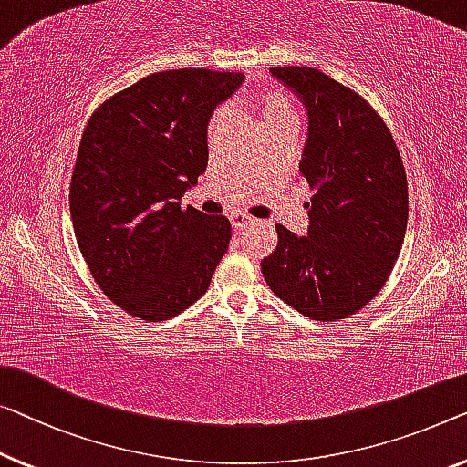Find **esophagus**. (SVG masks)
Listing matches in <instances>:
<instances>
[{"instance_id": "34e87169", "label": "esophagus", "mask_w": 467, "mask_h": 467, "mask_svg": "<svg viewBox=\"0 0 467 467\" xmlns=\"http://www.w3.org/2000/svg\"><path fill=\"white\" fill-rule=\"evenodd\" d=\"M231 224L234 231H243V228H247L249 224H252V218H249V215H243V213H233Z\"/></svg>"}]
</instances>
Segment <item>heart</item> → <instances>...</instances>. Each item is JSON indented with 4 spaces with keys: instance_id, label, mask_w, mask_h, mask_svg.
Returning <instances> with one entry per match:
<instances>
[{
    "instance_id": "b5f03b06",
    "label": "heart",
    "mask_w": 467,
    "mask_h": 467,
    "mask_svg": "<svg viewBox=\"0 0 467 467\" xmlns=\"http://www.w3.org/2000/svg\"><path fill=\"white\" fill-rule=\"evenodd\" d=\"M249 100H252V107L257 110V115H260L264 130L273 128V125L297 123V113L294 104H291V100L283 92H278V89H255V92L249 96ZM222 121H224V110H215L210 123H207V136H210V140L215 131H218Z\"/></svg>"
}]
</instances>
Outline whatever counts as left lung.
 Here are the masks:
<instances>
[{"instance_id":"1","label":"left lung","mask_w":467,"mask_h":467,"mask_svg":"<svg viewBox=\"0 0 467 467\" xmlns=\"http://www.w3.org/2000/svg\"><path fill=\"white\" fill-rule=\"evenodd\" d=\"M308 110L300 171L315 191L308 234L276 224L262 260L268 287L312 321L358 312L384 287L407 231V173L378 110L354 89L310 67H273Z\"/></svg>"}]
</instances>
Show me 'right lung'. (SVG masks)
<instances>
[{"label": "right lung", "instance_id": "obj_1", "mask_svg": "<svg viewBox=\"0 0 467 467\" xmlns=\"http://www.w3.org/2000/svg\"><path fill=\"white\" fill-rule=\"evenodd\" d=\"M245 75L210 68L152 73L104 100L83 130L71 218L94 281L140 321H167L210 287L231 222L182 194L207 167V123Z\"/></svg>", "mask_w": 467, "mask_h": 467}]
</instances>
